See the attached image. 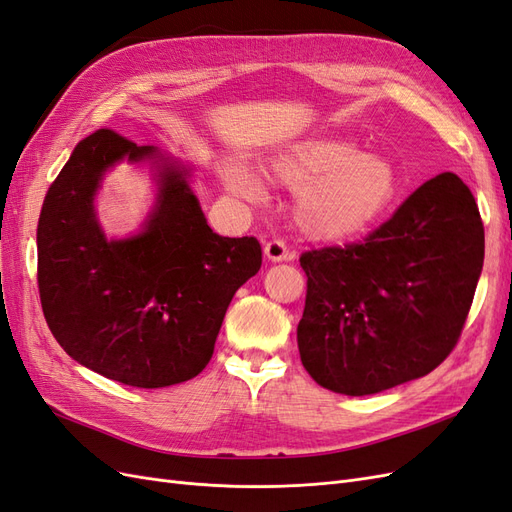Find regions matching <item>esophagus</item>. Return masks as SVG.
<instances>
[{
	"label": "esophagus",
	"instance_id": "esophagus-1",
	"mask_svg": "<svg viewBox=\"0 0 512 512\" xmlns=\"http://www.w3.org/2000/svg\"><path fill=\"white\" fill-rule=\"evenodd\" d=\"M265 256L273 262H280V260H292L294 252L288 250L282 239H271L265 243Z\"/></svg>",
	"mask_w": 512,
	"mask_h": 512
}]
</instances>
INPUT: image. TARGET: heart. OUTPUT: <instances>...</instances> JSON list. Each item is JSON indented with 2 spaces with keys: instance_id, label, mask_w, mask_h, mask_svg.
<instances>
[{
  "instance_id": "b5f03b06",
  "label": "heart",
  "mask_w": 512,
  "mask_h": 512,
  "mask_svg": "<svg viewBox=\"0 0 512 512\" xmlns=\"http://www.w3.org/2000/svg\"><path fill=\"white\" fill-rule=\"evenodd\" d=\"M273 183L297 192L294 218L316 241H346L378 224L395 203V166L374 153H361L350 141L309 138L294 143L267 164ZM235 192L254 196L258 183L239 168L226 170Z\"/></svg>"
}]
</instances>
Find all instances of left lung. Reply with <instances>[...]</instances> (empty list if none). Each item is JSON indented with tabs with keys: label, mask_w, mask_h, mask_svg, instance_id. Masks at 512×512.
Listing matches in <instances>:
<instances>
[{
	"label": "left lung",
	"mask_w": 512,
	"mask_h": 512,
	"mask_svg": "<svg viewBox=\"0 0 512 512\" xmlns=\"http://www.w3.org/2000/svg\"><path fill=\"white\" fill-rule=\"evenodd\" d=\"M483 258V220L455 173L425 181L363 241L303 252L307 374L354 397L427 376L459 342Z\"/></svg>",
	"instance_id": "left-lung-1"
}]
</instances>
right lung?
<instances>
[{
	"label": "right lung",
	"mask_w": 512,
	"mask_h": 512,
	"mask_svg": "<svg viewBox=\"0 0 512 512\" xmlns=\"http://www.w3.org/2000/svg\"><path fill=\"white\" fill-rule=\"evenodd\" d=\"M123 158L160 156L100 128L51 183L38 220L40 303L74 361L108 380L160 389L207 367L226 309L258 273L262 250L256 237L215 235L188 173L168 162L145 230L106 241L91 203L104 170Z\"/></svg>",
	"instance_id": "add662e5"
}]
</instances>
